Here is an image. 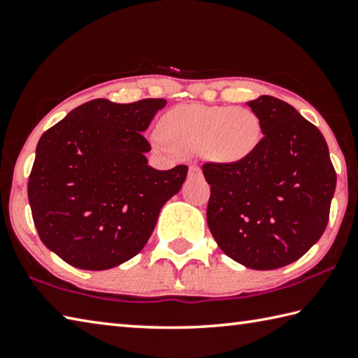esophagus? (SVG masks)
Listing matches in <instances>:
<instances>
[{
	"label": "esophagus",
	"mask_w": 358,
	"mask_h": 358,
	"mask_svg": "<svg viewBox=\"0 0 358 358\" xmlns=\"http://www.w3.org/2000/svg\"><path fill=\"white\" fill-rule=\"evenodd\" d=\"M189 174L192 176V178H198V176H201V168H199L198 165H192L189 168Z\"/></svg>",
	"instance_id": "1"
}]
</instances>
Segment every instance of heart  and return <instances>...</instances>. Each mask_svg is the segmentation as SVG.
<instances>
[{
  "instance_id": "b5f03b06",
  "label": "heart",
  "mask_w": 358,
  "mask_h": 358,
  "mask_svg": "<svg viewBox=\"0 0 358 358\" xmlns=\"http://www.w3.org/2000/svg\"><path fill=\"white\" fill-rule=\"evenodd\" d=\"M262 125L250 108L180 105L160 121V135L152 138L159 150L192 155L204 154L220 163H237L259 146Z\"/></svg>"
}]
</instances>
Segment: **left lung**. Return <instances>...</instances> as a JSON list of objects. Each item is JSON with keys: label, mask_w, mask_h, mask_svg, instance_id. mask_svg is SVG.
<instances>
[{"label": "left lung", "mask_w": 358, "mask_h": 358, "mask_svg": "<svg viewBox=\"0 0 358 358\" xmlns=\"http://www.w3.org/2000/svg\"><path fill=\"white\" fill-rule=\"evenodd\" d=\"M262 125L255 152L237 163L208 162V224L224 255L250 268L285 267L321 239L336 187L325 138L272 96L248 102Z\"/></svg>", "instance_id": "left-lung-1"}]
</instances>
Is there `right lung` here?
I'll return each instance as SVG.
<instances>
[{
    "mask_svg": "<svg viewBox=\"0 0 358 358\" xmlns=\"http://www.w3.org/2000/svg\"><path fill=\"white\" fill-rule=\"evenodd\" d=\"M165 99L115 103L94 99L41 136L28 179L41 241L83 271H106L146 245L160 209L189 168L148 165L149 127Z\"/></svg>",
    "mask_w": 358,
    "mask_h": 358,
    "instance_id": "1",
    "label": "right lung"
}]
</instances>
